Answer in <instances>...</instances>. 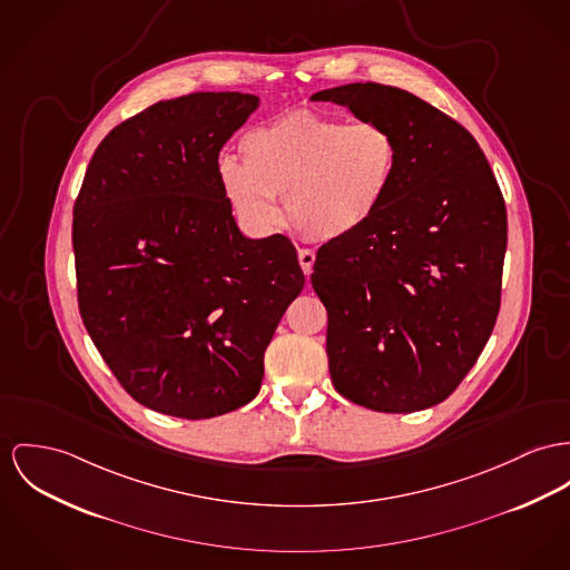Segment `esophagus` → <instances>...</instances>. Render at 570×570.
Instances as JSON below:
<instances>
[{"mask_svg":"<svg viewBox=\"0 0 570 570\" xmlns=\"http://www.w3.org/2000/svg\"><path fill=\"white\" fill-rule=\"evenodd\" d=\"M297 256H299V264H302L304 273L309 277L312 266H314V261H316V254H314L312 249H299V252H297Z\"/></svg>","mask_w":570,"mask_h":570,"instance_id":"34e87169","label":"esophagus"}]
</instances>
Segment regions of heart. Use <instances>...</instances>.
Wrapping results in <instances>:
<instances>
[{"instance_id":"b5f03b06","label":"heart","mask_w":570,"mask_h":570,"mask_svg":"<svg viewBox=\"0 0 570 570\" xmlns=\"http://www.w3.org/2000/svg\"><path fill=\"white\" fill-rule=\"evenodd\" d=\"M243 163L223 158V197L252 232L282 220L309 240H341L364 229L386 206L399 169V142L380 121H345L295 110L240 138Z\"/></svg>"}]
</instances>
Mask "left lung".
<instances>
[{
    "mask_svg": "<svg viewBox=\"0 0 570 570\" xmlns=\"http://www.w3.org/2000/svg\"><path fill=\"white\" fill-rule=\"evenodd\" d=\"M399 142L393 193L353 236L316 254L312 288L327 309L334 389L375 412L444 401L482 353L501 304L505 204L478 140L403 88H325Z\"/></svg>",
    "mask_w": 570,
    "mask_h": 570,
    "instance_id": "obj_1",
    "label": "left lung"
}]
</instances>
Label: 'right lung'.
I'll return each instance as SVG.
<instances>
[{"label": "right lung", "mask_w": 570, "mask_h": 570, "mask_svg": "<svg viewBox=\"0 0 570 570\" xmlns=\"http://www.w3.org/2000/svg\"><path fill=\"white\" fill-rule=\"evenodd\" d=\"M258 106L236 90L149 106L99 142L73 208L88 336L138 403L169 416L249 403L306 284L291 240L247 238L220 190L219 151Z\"/></svg>", "instance_id": "1"}]
</instances>
